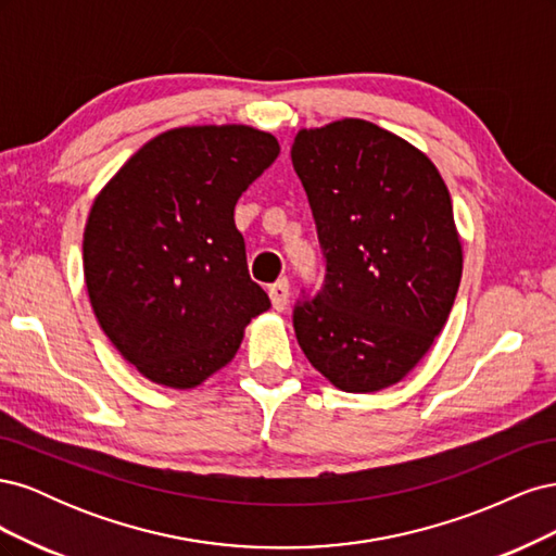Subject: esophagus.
<instances>
[{"label": "esophagus", "instance_id": "34e87169", "mask_svg": "<svg viewBox=\"0 0 556 556\" xmlns=\"http://www.w3.org/2000/svg\"><path fill=\"white\" fill-rule=\"evenodd\" d=\"M268 296H271V306L276 311H285L290 304V280L280 278L274 285H268Z\"/></svg>", "mask_w": 556, "mask_h": 556}]
</instances>
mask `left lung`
<instances>
[{
  "label": "left lung",
  "instance_id": "obj_1",
  "mask_svg": "<svg viewBox=\"0 0 556 556\" xmlns=\"http://www.w3.org/2000/svg\"><path fill=\"white\" fill-rule=\"evenodd\" d=\"M292 164L327 264L294 306L296 341L339 390H384L427 355L459 290L447 185L422 150L359 117L301 129Z\"/></svg>",
  "mask_w": 556,
  "mask_h": 556
}]
</instances>
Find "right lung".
Segmentation results:
<instances>
[{"label":"right lung","instance_id":"right-lung-1","mask_svg":"<svg viewBox=\"0 0 556 556\" xmlns=\"http://www.w3.org/2000/svg\"><path fill=\"white\" fill-rule=\"evenodd\" d=\"M274 134L176 127L139 148L97 194L83 274L99 327L137 371L192 390L227 366L271 308L233 225L239 197L274 164Z\"/></svg>","mask_w":556,"mask_h":556}]
</instances>
